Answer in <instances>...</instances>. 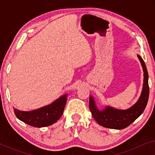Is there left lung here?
<instances>
[{
    "label": "left lung",
    "instance_id": "left-lung-1",
    "mask_svg": "<svg viewBox=\"0 0 155 155\" xmlns=\"http://www.w3.org/2000/svg\"><path fill=\"white\" fill-rule=\"evenodd\" d=\"M137 56L143 67L144 79L141 94L134 105L125 110L118 109L109 106H106L102 110H99L97 107L94 97L90 96V110L93 118L100 126L116 130L124 129L134 122L145 110L149 98L148 73L143 58L139 55Z\"/></svg>",
    "mask_w": 155,
    "mask_h": 155
}]
</instances>
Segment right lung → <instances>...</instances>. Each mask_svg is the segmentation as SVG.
I'll return each instance as SVG.
<instances>
[{
    "label": "right lung",
    "mask_w": 155,
    "mask_h": 155,
    "mask_svg": "<svg viewBox=\"0 0 155 155\" xmlns=\"http://www.w3.org/2000/svg\"><path fill=\"white\" fill-rule=\"evenodd\" d=\"M68 94L56 99L50 104L30 111H23L15 109L17 118L29 126L41 128L54 124L61 117L67 102Z\"/></svg>",
    "instance_id": "1"
}]
</instances>
